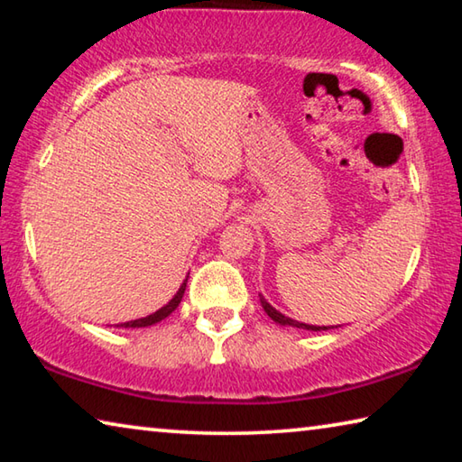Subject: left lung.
<instances>
[{"mask_svg": "<svg viewBox=\"0 0 462 462\" xmlns=\"http://www.w3.org/2000/svg\"><path fill=\"white\" fill-rule=\"evenodd\" d=\"M261 303H263V308H264V311H267L269 314V318L271 319H275L277 324H281V326H293V328H303V330H314V332H319V330H328V328H322V326H308V324H301V322H295V319H291V318H287V316H283V314H279V311L271 306V303H267V300H263L261 297Z\"/></svg>", "mask_w": 462, "mask_h": 462, "instance_id": "8db88e82", "label": "left lung"}]
</instances>
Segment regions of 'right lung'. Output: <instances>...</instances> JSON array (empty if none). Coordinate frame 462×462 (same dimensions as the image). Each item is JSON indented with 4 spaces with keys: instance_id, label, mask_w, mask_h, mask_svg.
Wrapping results in <instances>:
<instances>
[{
    "instance_id": "right-lung-1",
    "label": "right lung",
    "mask_w": 462,
    "mask_h": 462,
    "mask_svg": "<svg viewBox=\"0 0 462 462\" xmlns=\"http://www.w3.org/2000/svg\"><path fill=\"white\" fill-rule=\"evenodd\" d=\"M185 287H187V279H185V283L179 287V291H177V295L173 297V300H171L165 308H161L159 311H154V314H151V316H146V318H140V319H132V322H126V324H120V326H124V328H144V326H152V324H156V322H161V319H165L169 314H173V311L177 310V306L179 303H181V300H183V293H185Z\"/></svg>"
}]
</instances>
